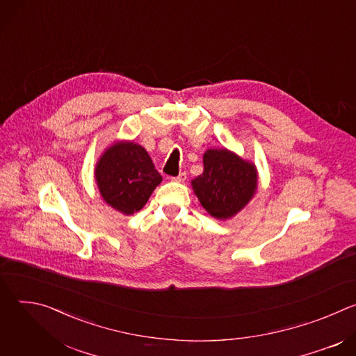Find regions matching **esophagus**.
<instances>
[{"label": "esophagus", "mask_w": 356, "mask_h": 356, "mask_svg": "<svg viewBox=\"0 0 356 356\" xmlns=\"http://www.w3.org/2000/svg\"><path fill=\"white\" fill-rule=\"evenodd\" d=\"M186 177H187L186 172H180L176 177H172V180H173V181H179V183H181V181H184V180H186Z\"/></svg>", "instance_id": "1"}]
</instances>
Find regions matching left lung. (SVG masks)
<instances>
[{
	"label": "left lung",
	"instance_id": "obj_1",
	"mask_svg": "<svg viewBox=\"0 0 356 356\" xmlns=\"http://www.w3.org/2000/svg\"><path fill=\"white\" fill-rule=\"evenodd\" d=\"M204 170L191 180L200 204L211 217L229 220L242 211L258 190V169L227 147H211L202 155Z\"/></svg>",
	"mask_w": 356,
	"mask_h": 356
}]
</instances>
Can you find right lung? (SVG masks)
Masks as SVG:
<instances>
[{"label":"right lung","mask_w":356,"mask_h":356,"mask_svg":"<svg viewBox=\"0 0 356 356\" xmlns=\"http://www.w3.org/2000/svg\"><path fill=\"white\" fill-rule=\"evenodd\" d=\"M99 195L115 211L132 216L143 209L162 176L143 146L115 140L104 149L94 168Z\"/></svg>","instance_id":"1"}]
</instances>
